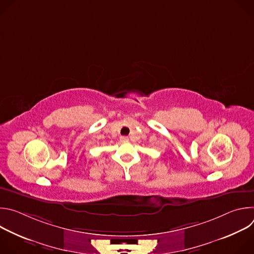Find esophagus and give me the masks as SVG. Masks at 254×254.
Here are the masks:
<instances>
[{"instance_id": "34e87169", "label": "esophagus", "mask_w": 254, "mask_h": 254, "mask_svg": "<svg viewBox=\"0 0 254 254\" xmlns=\"http://www.w3.org/2000/svg\"><path fill=\"white\" fill-rule=\"evenodd\" d=\"M121 140H122V141H127V140H128V137H127V136H121Z\"/></svg>"}]
</instances>
